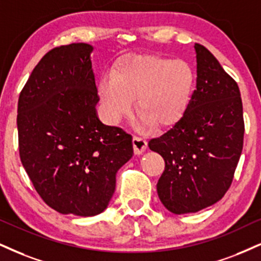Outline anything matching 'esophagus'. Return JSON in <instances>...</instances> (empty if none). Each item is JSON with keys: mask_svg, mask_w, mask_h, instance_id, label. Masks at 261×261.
Wrapping results in <instances>:
<instances>
[{"mask_svg": "<svg viewBox=\"0 0 261 261\" xmlns=\"http://www.w3.org/2000/svg\"><path fill=\"white\" fill-rule=\"evenodd\" d=\"M133 149L136 155H141L147 149V141L145 139H141V138L134 137L133 138Z\"/></svg>", "mask_w": 261, "mask_h": 261, "instance_id": "obj_1", "label": "esophagus"}]
</instances>
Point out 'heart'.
Listing matches in <instances>:
<instances>
[{
    "label": "heart",
    "mask_w": 261,
    "mask_h": 261,
    "mask_svg": "<svg viewBox=\"0 0 261 261\" xmlns=\"http://www.w3.org/2000/svg\"><path fill=\"white\" fill-rule=\"evenodd\" d=\"M196 75L182 59L133 54L122 58L112 75L102 73L98 94L105 117L112 124L130 114L133 100L141 132L174 125L188 110Z\"/></svg>",
    "instance_id": "heart-1"
}]
</instances>
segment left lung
<instances>
[{"instance_id": "1", "label": "left lung", "mask_w": 261, "mask_h": 261, "mask_svg": "<svg viewBox=\"0 0 261 261\" xmlns=\"http://www.w3.org/2000/svg\"><path fill=\"white\" fill-rule=\"evenodd\" d=\"M196 91L181 120L150 150L166 168L157 182L162 204L174 214L196 213L224 197L243 147V108L237 83L217 58L195 43Z\"/></svg>"}]
</instances>
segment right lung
Instances as JSON below:
<instances>
[{
	"label": "right lung",
	"mask_w": 261,
	"mask_h": 261,
	"mask_svg": "<svg viewBox=\"0 0 261 261\" xmlns=\"http://www.w3.org/2000/svg\"><path fill=\"white\" fill-rule=\"evenodd\" d=\"M91 44L49 50L19 95V153L46 203L62 214L94 217L108 208L116 173L133 156L132 137L101 123Z\"/></svg>",
	"instance_id": "add662e5"
}]
</instances>
